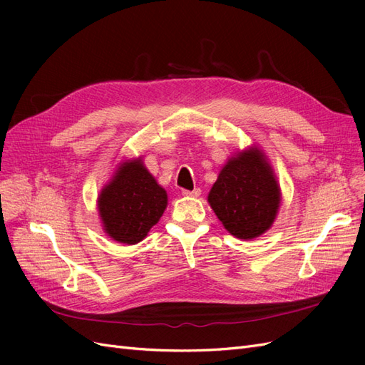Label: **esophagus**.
I'll return each mask as SVG.
<instances>
[{
  "label": "esophagus",
  "instance_id": "esophagus-1",
  "mask_svg": "<svg viewBox=\"0 0 365 365\" xmlns=\"http://www.w3.org/2000/svg\"><path fill=\"white\" fill-rule=\"evenodd\" d=\"M182 195L190 196V197H197L201 195V189H197V187H196V189H193V190H182Z\"/></svg>",
  "mask_w": 365,
  "mask_h": 365
}]
</instances>
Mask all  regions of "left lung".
Segmentation results:
<instances>
[{
  "mask_svg": "<svg viewBox=\"0 0 365 365\" xmlns=\"http://www.w3.org/2000/svg\"><path fill=\"white\" fill-rule=\"evenodd\" d=\"M280 196L267 157L254 146L227 161L208 193V204L228 233L248 240L271 228Z\"/></svg>",
  "mask_w": 365,
  "mask_h": 365,
  "instance_id": "obj_1",
  "label": "left lung"
}]
</instances>
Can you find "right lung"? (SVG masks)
I'll use <instances>...</instances> for the list:
<instances>
[{"mask_svg":"<svg viewBox=\"0 0 365 365\" xmlns=\"http://www.w3.org/2000/svg\"><path fill=\"white\" fill-rule=\"evenodd\" d=\"M97 205L105 233L120 244L135 245L163 216L168 193L137 158L118 165Z\"/></svg>","mask_w":365,"mask_h":365,"instance_id":"1","label":"right lung"}]
</instances>
